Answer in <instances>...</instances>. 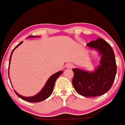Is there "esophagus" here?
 <instances>
[{"label":"esophagus","instance_id":"1","mask_svg":"<svg viewBox=\"0 0 125 125\" xmlns=\"http://www.w3.org/2000/svg\"><path fill=\"white\" fill-rule=\"evenodd\" d=\"M73 65L72 63H68L66 64V67L68 69H72L73 67Z\"/></svg>","mask_w":125,"mask_h":125}]
</instances>
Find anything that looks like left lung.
Segmentation results:
<instances>
[{
	"label": "left lung",
	"mask_w": 125,
	"mask_h": 125,
	"mask_svg": "<svg viewBox=\"0 0 125 125\" xmlns=\"http://www.w3.org/2000/svg\"><path fill=\"white\" fill-rule=\"evenodd\" d=\"M86 46L98 52L100 64L92 72L73 69V86L77 94L83 96H101L110 89L116 74L114 52L110 44L101 38L90 42Z\"/></svg>",
	"instance_id": "1"
}]
</instances>
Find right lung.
Returning <instances> with one entry per match:
<instances>
[{
	"label": "right lung",
	"instance_id": "right-lung-1",
	"mask_svg": "<svg viewBox=\"0 0 125 125\" xmlns=\"http://www.w3.org/2000/svg\"><path fill=\"white\" fill-rule=\"evenodd\" d=\"M38 37H39V36H29L28 38H38ZM23 42H21L20 43H19L15 47V48L13 49L12 53H11L10 56V59H9V69L10 67V61H11V58H12V55L13 51H15L16 48H17L19 45L22 43ZM63 71H59L58 72L52 74L49 78L48 79V80L47 81L46 83L45 84H44V87H43L42 89L38 93V94H36L35 96H30V97H25L23 96L20 95L19 94H18L16 92L15 90V94L18 96L20 98H21V99L25 100V101L29 102H39L43 101V100L46 99L47 98H48L51 95V94H52L53 90L54 83H55V82L56 81L57 79L59 77L61 76V74L62 73ZM8 74H9V71H8ZM10 79V78H9ZM10 83H11V81Z\"/></svg>",
	"mask_w": 125,
	"mask_h": 125
}]
</instances>
